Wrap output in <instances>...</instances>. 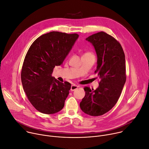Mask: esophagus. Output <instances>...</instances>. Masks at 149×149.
<instances>
[{"label": "esophagus", "mask_w": 149, "mask_h": 149, "mask_svg": "<svg viewBox=\"0 0 149 149\" xmlns=\"http://www.w3.org/2000/svg\"><path fill=\"white\" fill-rule=\"evenodd\" d=\"M78 88V86H76V85H74V84H73V85H72V86H71V91H75L76 89H77Z\"/></svg>", "instance_id": "obj_1"}]
</instances>
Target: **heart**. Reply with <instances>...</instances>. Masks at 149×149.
Here are the masks:
<instances>
[{"mask_svg":"<svg viewBox=\"0 0 149 149\" xmlns=\"http://www.w3.org/2000/svg\"><path fill=\"white\" fill-rule=\"evenodd\" d=\"M92 54V52H87V53H85L84 54Z\"/></svg>","mask_w":149,"mask_h":149,"instance_id":"obj_1","label":"heart"}]
</instances>
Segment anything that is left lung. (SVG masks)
<instances>
[{
  "instance_id": "1",
  "label": "left lung",
  "mask_w": 149,
  "mask_h": 149,
  "mask_svg": "<svg viewBox=\"0 0 149 149\" xmlns=\"http://www.w3.org/2000/svg\"><path fill=\"white\" fill-rule=\"evenodd\" d=\"M92 43L97 56L95 73L100 78L95 91L84 87L81 110L90 116H101L111 110L120 97L126 80L125 55L123 48L111 35L100 32L86 39Z\"/></svg>"
}]
</instances>
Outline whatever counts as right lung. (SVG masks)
<instances>
[{
    "mask_svg": "<svg viewBox=\"0 0 149 149\" xmlns=\"http://www.w3.org/2000/svg\"><path fill=\"white\" fill-rule=\"evenodd\" d=\"M78 37L77 33L51 32L37 38L26 54L21 71L23 88L29 102L42 113L54 114L64 107L71 84L59 81L52 74Z\"/></svg>",
    "mask_w": 149,
    "mask_h": 149,
    "instance_id": "right-lung-1",
    "label": "right lung"
}]
</instances>
